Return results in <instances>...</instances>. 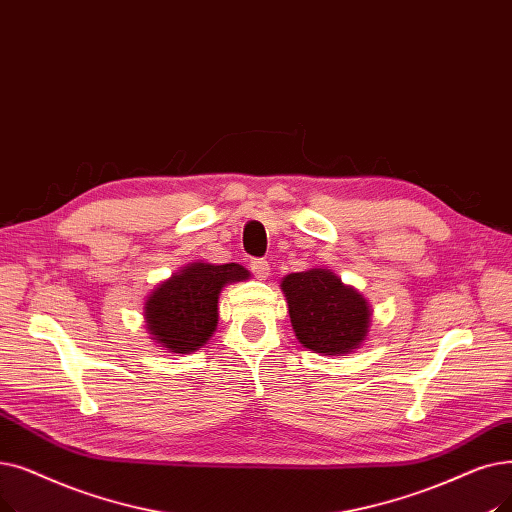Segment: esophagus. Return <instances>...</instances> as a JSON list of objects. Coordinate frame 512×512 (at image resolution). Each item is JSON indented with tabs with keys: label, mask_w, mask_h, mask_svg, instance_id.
<instances>
[{
	"label": "esophagus",
	"mask_w": 512,
	"mask_h": 512,
	"mask_svg": "<svg viewBox=\"0 0 512 512\" xmlns=\"http://www.w3.org/2000/svg\"><path fill=\"white\" fill-rule=\"evenodd\" d=\"M251 272H253V276L255 278H259V280H265L270 276V263L265 261V259H251Z\"/></svg>",
	"instance_id": "1"
}]
</instances>
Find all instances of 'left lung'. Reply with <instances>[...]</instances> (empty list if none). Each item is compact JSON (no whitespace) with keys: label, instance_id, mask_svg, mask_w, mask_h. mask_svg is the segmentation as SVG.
I'll list each match as a JSON object with an SVG mask.
<instances>
[{"label":"left lung","instance_id":"left-lung-1","mask_svg":"<svg viewBox=\"0 0 512 512\" xmlns=\"http://www.w3.org/2000/svg\"><path fill=\"white\" fill-rule=\"evenodd\" d=\"M288 314L303 347L337 355L358 347L368 332L366 299L328 270H309L282 280Z\"/></svg>","mask_w":512,"mask_h":512}]
</instances>
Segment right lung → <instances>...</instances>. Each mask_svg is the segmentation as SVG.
<instances>
[{
  "mask_svg": "<svg viewBox=\"0 0 512 512\" xmlns=\"http://www.w3.org/2000/svg\"><path fill=\"white\" fill-rule=\"evenodd\" d=\"M249 278L238 263H192L154 291L144 307L152 339L173 353L203 347L217 326V299L228 282Z\"/></svg>",
  "mask_w": 512,
  "mask_h": 512,
  "instance_id": "obj_1",
  "label": "right lung"
}]
</instances>
